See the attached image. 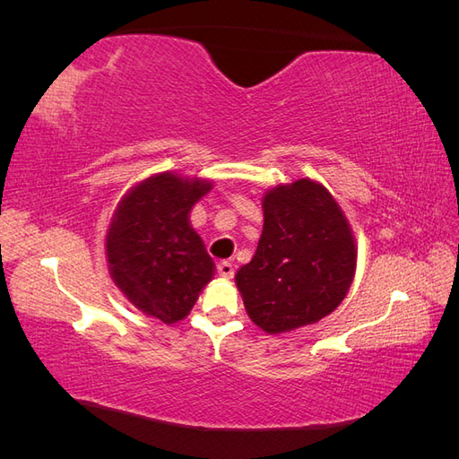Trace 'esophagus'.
Wrapping results in <instances>:
<instances>
[{"instance_id":"34e87169","label":"esophagus","mask_w":459,"mask_h":459,"mask_svg":"<svg viewBox=\"0 0 459 459\" xmlns=\"http://www.w3.org/2000/svg\"><path fill=\"white\" fill-rule=\"evenodd\" d=\"M218 273L221 275V277H233V264L231 262H228V260H224V262H220L218 264Z\"/></svg>"}]
</instances>
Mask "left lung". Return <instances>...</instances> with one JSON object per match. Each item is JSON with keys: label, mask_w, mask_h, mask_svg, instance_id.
<instances>
[{"label": "left lung", "mask_w": 459, "mask_h": 459, "mask_svg": "<svg viewBox=\"0 0 459 459\" xmlns=\"http://www.w3.org/2000/svg\"><path fill=\"white\" fill-rule=\"evenodd\" d=\"M264 228L253 260L235 273L245 310L266 333L319 322L346 297L356 243L331 193L302 178L262 199Z\"/></svg>", "instance_id": "1"}]
</instances>
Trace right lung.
Here are the masks:
<instances>
[{"instance_id": "right-lung-1", "label": "right lung", "mask_w": 459, "mask_h": 459, "mask_svg": "<svg viewBox=\"0 0 459 459\" xmlns=\"http://www.w3.org/2000/svg\"><path fill=\"white\" fill-rule=\"evenodd\" d=\"M211 189L206 179L149 176L122 197L110 220V277L135 308L164 324L184 319L214 275V262L189 224L191 208Z\"/></svg>"}]
</instances>
